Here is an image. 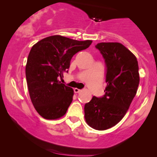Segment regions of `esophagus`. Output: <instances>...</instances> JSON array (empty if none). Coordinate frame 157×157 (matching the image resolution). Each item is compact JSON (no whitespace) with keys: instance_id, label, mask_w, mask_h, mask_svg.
<instances>
[{"instance_id":"34e87169","label":"esophagus","mask_w":157,"mask_h":157,"mask_svg":"<svg viewBox=\"0 0 157 157\" xmlns=\"http://www.w3.org/2000/svg\"><path fill=\"white\" fill-rule=\"evenodd\" d=\"M74 91H75V93H79V92H80L81 90L78 89H76V88H75V89H74Z\"/></svg>"}]
</instances>
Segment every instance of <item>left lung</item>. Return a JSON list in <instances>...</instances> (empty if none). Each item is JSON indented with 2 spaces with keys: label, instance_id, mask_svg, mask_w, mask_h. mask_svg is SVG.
<instances>
[{
  "label": "left lung",
  "instance_id": "obj_1",
  "mask_svg": "<svg viewBox=\"0 0 157 157\" xmlns=\"http://www.w3.org/2000/svg\"><path fill=\"white\" fill-rule=\"evenodd\" d=\"M95 47L105 60V94L94 96L84 107L85 119L93 128L103 131L123 118L137 91L140 75L136 57L120 43H100Z\"/></svg>",
  "mask_w": 157,
  "mask_h": 157
}]
</instances>
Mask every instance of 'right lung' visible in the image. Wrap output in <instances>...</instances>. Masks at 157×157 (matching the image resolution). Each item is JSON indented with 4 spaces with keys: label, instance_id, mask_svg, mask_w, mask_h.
I'll return each mask as SVG.
<instances>
[{
    "label": "right lung",
    "instance_id": "obj_1",
    "mask_svg": "<svg viewBox=\"0 0 157 157\" xmlns=\"http://www.w3.org/2000/svg\"><path fill=\"white\" fill-rule=\"evenodd\" d=\"M91 43L53 35L32 46L27 58L26 77L32 102L41 117L56 120L66 113L74 91L58 80L68 71L73 56Z\"/></svg>",
    "mask_w": 157,
    "mask_h": 157
}]
</instances>
